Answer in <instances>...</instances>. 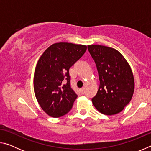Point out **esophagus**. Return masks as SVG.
<instances>
[{
    "instance_id": "obj_1",
    "label": "esophagus",
    "mask_w": 151,
    "mask_h": 151,
    "mask_svg": "<svg viewBox=\"0 0 151 151\" xmlns=\"http://www.w3.org/2000/svg\"><path fill=\"white\" fill-rule=\"evenodd\" d=\"M80 92H81V94H84V93H85V88H81V90H80Z\"/></svg>"
}]
</instances>
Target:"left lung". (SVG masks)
I'll return each instance as SVG.
<instances>
[{
  "label": "left lung",
  "instance_id": "left-lung-1",
  "mask_svg": "<svg viewBox=\"0 0 151 151\" xmlns=\"http://www.w3.org/2000/svg\"><path fill=\"white\" fill-rule=\"evenodd\" d=\"M96 64L99 85L92 101L101 113L112 115L121 112L133 95L134 81L131 68L118 50L102 45H88Z\"/></svg>",
  "mask_w": 151,
  "mask_h": 151
}]
</instances>
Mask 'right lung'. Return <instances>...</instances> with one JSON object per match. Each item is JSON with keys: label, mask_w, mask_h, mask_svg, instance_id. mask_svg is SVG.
<instances>
[{"label": "right lung", "mask_w": 151, "mask_h": 151, "mask_svg": "<svg viewBox=\"0 0 151 151\" xmlns=\"http://www.w3.org/2000/svg\"><path fill=\"white\" fill-rule=\"evenodd\" d=\"M86 46L58 42L40 57L34 75V91L46 113L57 118L69 112L77 97L71 88L69 69L82 57Z\"/></svg>", "instance_id": "obj_1"}]
</instances>
